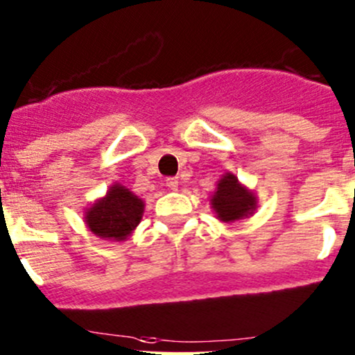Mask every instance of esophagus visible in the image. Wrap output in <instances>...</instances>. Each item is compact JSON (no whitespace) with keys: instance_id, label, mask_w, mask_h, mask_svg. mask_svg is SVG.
<instances>
[{"instance_id":"1","label":"esophagus","mask_w":355,"mask_h":355,"mask_svg":"<svg viewBox=\"0 0 355 355\" xmlns=\"http://www.w3.org/2000/svg\"><path fill=\"white\" fill-rule=\"evenodd\" d=\"M166 187H168L170 190H177L178 189V180H177V178H173V177L166 178Z\"/></svg>"}]
</instances>
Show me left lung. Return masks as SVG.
Here are the masks:
<instances>
[{"instance_id": "obj_1", "label": "left lung", "mask_w": 355, "mask_h": 355, "mask_svg": "<svg viewBox=\"0 0 355 355\" xmlns=\"http://www.w3.org/2000/svg\"><path fill=\"white\" fill-rule=\"evenodd\" d=\"M210 205L217 214V219L231 224L252 216L258 207V200L251 190L239 184L236 175L225 173L217 184L214 196L210 197Z\"/></svg>"}]
</instances>
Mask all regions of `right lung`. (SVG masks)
<instances>
[{"label": "right lung", "instance_id": "1", "mask_svg": "<svg viewBox=\"0 0 355 355\" xmlns=\"http://www.w3.org/2000/svg\"><path fill=\"white\" fill-rule=\"evenodd\" d=\"M145 202L130 189L114 184L106 197L85 210V224L96 236L109 241H124L141 222Z\"/></svg>", "mask_w": 355, "mask_h": 355}]
</instances>
